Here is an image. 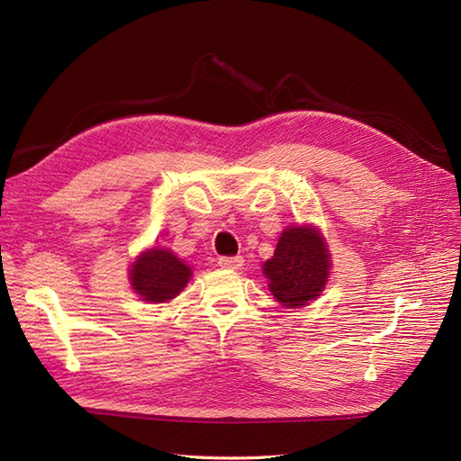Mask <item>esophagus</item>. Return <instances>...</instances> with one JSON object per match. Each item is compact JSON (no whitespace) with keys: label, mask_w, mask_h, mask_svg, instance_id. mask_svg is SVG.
Here are the masks:
<instances>
[{"label":"esophagus","mask_w":461,"mask_h":461,"mask_svg":"<svg viewBox=\"0 0 461 461\" xmlns=\"http://www.w3.org/2000/svg\"><path fill=\"white\" fill-rule=\"evenodd\" d=\"M222 269H240L244 265V258L242 256H222L217 261Z\"/></svg>","instance_id":"obj_1"}]
</instances>
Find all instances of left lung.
<instances>
[{"mask_svg": "<svg viewBox=\"0 0 461 461\" xmlns=\"http://www.w3.org/2000/svg\"><path fill=\"white\" fill-rule=\"evenodd\" d=\"M330 269L327 246L315 229L290 227L278 239L275 256L265 261L269 290L286 308H300L325 288Z\"/></svg>", "mask_w": 461, "mask_h": 461, "instance_id": "obj_1", "label": "left lung"}]
</instances>
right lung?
<instances>
[{"mask_svg": "<svg viewBox=\"0 0 461 461\" xmlns=\"http://www.w3.org/2000/svg\"><path fill=\"white\" fill-rule=\"evenodd\" d=\"M190 267L169 249L153 248L134 261L131 281L136 294L146 302H169L180 294L190 278Z\"/></svg>", "mask_w": 461, "mask_h": 461, "instance_id": "1", "label": "right lung"}]
</instances>
